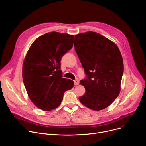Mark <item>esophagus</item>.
Masks as SVG:
<instances>
[{
  "label": "esophagus",
  "mask_w": 146,
  "mask_h": 146,
  "mask_svg": "<svg viewBox=\"0 0 146 146\" xmlns=\"http://www.w3.org/2000/svg\"><path fill=\"white\" fill-rule=\"evenodd\" d=\"M79 84V81H77V80H75L74 81V85H78Z\"/></svg>",
  "instance_id": "obj_1"
}]
</instances>
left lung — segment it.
Returning <instances> with one entry per match:
<instances>
[{"label": "left lung", "instance_id": "1", "mask_svg": "<svg viewBox=\"0 0 146 146\" xmlns=\"http://www.w3.org/2000/svg\"><path fill=\"white\" fill-rule=\"evenodd\" d=\"M74 46L87 75L80 81L85 92L80 101L94 111L105 109L120 92L124 71L120 50L114 42L92 31L75 35Z\"/></svg>", "mask_w": 146, "mask_h": 146}]
</instances>
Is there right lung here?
<instances>
[{
    "instance_id": "add662e5",
    "label": "right lung",
    "mask_w": 146,
    "mask_h": 146,
    "mask_svg": "<svg viewBox=\"0 0 146 146\" xmlns=\"http://www.w3.org/2000/svg\"><path fill=\"white\" fill-rule=\"evenodd\" d=\"M74 35L66 33H46L34 41L25 56L22 77L33 104L45 111L57 108L65 91L74 81L62 78V57L73 46Z\"/></svg>"
}]
</instances>
